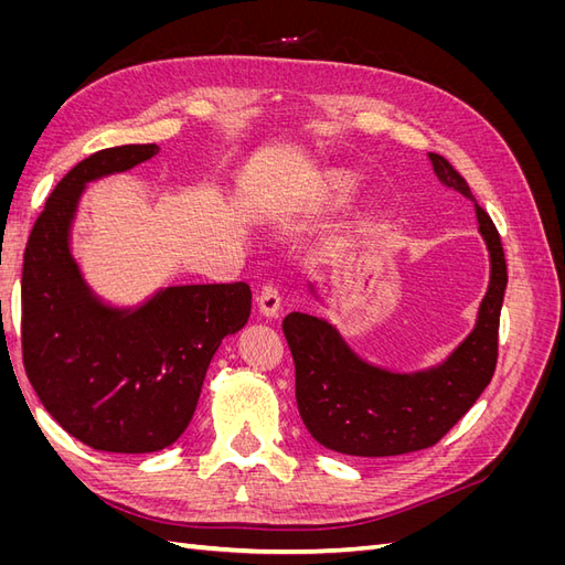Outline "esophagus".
I'll return each mask as SVG.
<instances>
[{
	"label": "esophagus",
	"instance_id": "esophagus-1",
	"mask_svg": "<svg viewBox=\"0 0 565 565\" xmlns=\"http://www.w3.org/2000/svg\"><path fill=\"white\" fill-rule=\"evenodd\" d=\"M256 301H259V311L268 318H276L278 311H280V292L278 287L273 282H266L262 285L259 289V297H256Z\"/></svg>",
	"mask_w": 565,
	"mask_h": 565
}]
</instances>
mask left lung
<instances>
[{
	"label": "left lung",
	"mask_w": 565,
	"mask_h": 565,
	"mask_svg": "<svg viewBox=\"0 0 565 565\" xmlns=\"http://www.w3.org/2000/svg\"><path fill=\"white\" fill-rule=\"evenodd\" d=\"M436 177L473 200L469 183L436 152ZM478 228L490 249V287L473 332L446 363L417 374H393L361 361L330 322L309 313L282 320L295 358L297 407L309 434L341 455L396 457L436 446L469 413L498 365L500 311L507 289V262L500 233L476 204Z\"/></svg>",
	"instance_id": "1"
}]
</instances>
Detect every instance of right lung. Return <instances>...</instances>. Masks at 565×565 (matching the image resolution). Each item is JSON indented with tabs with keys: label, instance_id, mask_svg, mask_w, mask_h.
Instances as JSON below:
<instances>
[{
	"label": "right lung",
	"instance_id": "obj_1",
	"mask_svg": "<svg viewBox=\"0 0 565 565\" xmlns=\"http://www.w3.org/2000/svg\"><path fill=\"white\" fill-rule=\"evenodd\" d=\"M156 143L98 150L67 172L30 231L21 280L25 374L46 413L84 446L158 452L191 424L221 339L252 311L247 282L167 287L136 311L108 309L84 285L67 231L84 183L127 172Z\"/></svg>",
	"mask_w": 565,
	"mask_h": 565
}]
</instances>
